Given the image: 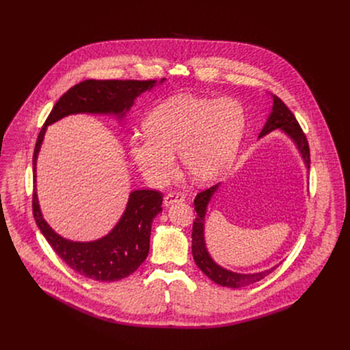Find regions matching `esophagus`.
Segmentation results:
<instances>
[{"instance_id":"1","label":"esophagus","mask_w":350,"mask_h":350,"mask_svg":"<svg viewBox=\"0 0 350 350\" xmlns=\"http://www.w3.org/2000/svg\"><path fill=\"white\" fill-rule=\"evenodd\" d=\"M184 199H185V198H184V195H183L181 192L174 191V192H170V193H167V195L165 196L163 204H165L166 206H170V205H173V204H176V202H183Z\"/></svg>"}]
</instances>
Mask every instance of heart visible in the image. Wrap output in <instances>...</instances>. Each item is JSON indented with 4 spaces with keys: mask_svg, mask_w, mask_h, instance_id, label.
I'll return each instance as SVG.
<instances>
[{
    "mask_svg": "<svg viewBox=\"0 0 350 350\" xmlns=\"http://www.w3.org/2000/svg\"><path fill=\"white\" fill-rule=\"evenodd\" d=\"M144 127V134L130 137L129 151L149 183H167L176 173L174 154H180L185 173L195 183L209 184L234 163L245 113L234 98L174 95L146 116Z\"/></svg>",
    "mask_w": 350,
    "mask_h": 350,
    "instance_id": "1",
    "label": "heart"
}]
</instances>
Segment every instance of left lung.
I'll return each mask as SVG.
<instances>
[{"mask_svg": "<svg viewBox=\"0 0 350 350\" xmlns=\"http://www.w3.org/2000/svg\"><path fill=\"white\" fill-rule=\"evenodd\" d=\"M273 107L271 112L266 120V124L263 126L259 138L267 135L269 133L274 130L284 131L296 145L299 154L302 155V159L308 169H310V151H309V144L306 139V135L304 134L301 126H299L296 118L293 113L288 109V107L281 101L277 95H273ZM221 183L199 192L195 198L193 205L196 211V217L192 226V256L196 263V266L201 269L212 281L221 286L227 288H242L246 285H251L254 282H258L263 280L266 275H269L277 266L263 270L259 273H235L231 270H227L221 266H219L212 256L208 252L206 242H205V217L208 205L211 202L212 196L219 191Z\"/></svg>", "mask_w": 350, "mask_h": 350, "instance_id": "1", "label": "left lung"}]
</instances>
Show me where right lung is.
<instances>
[{"label": "right lung", "mask_w": 350, "mask_h": 350, "mask_svg": "<svg viewBox=\"0 0 350 350\" xmlns=\"http://www.w3.org/2000/svg\"><path fill=\"white\" fill-rule=\"evenodd\" d=\"M165 79L159 81L162 84ZM157 80H85L69 88L48 115L36 142L33 155V215L55 254L75 271L94 281H119L133 274L146 259L154 217L162 212L163 195L155 189H135L129 195L118 224L103 238L80 242L57 234L44 220L36 189V166L46 127L76 113L113 115L122 120L135 98L152 90Z\"/></svg>", "instance_id": "right-lung-1"}]
</instances>
